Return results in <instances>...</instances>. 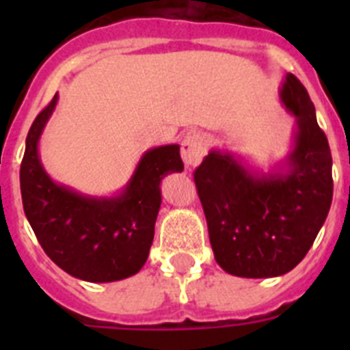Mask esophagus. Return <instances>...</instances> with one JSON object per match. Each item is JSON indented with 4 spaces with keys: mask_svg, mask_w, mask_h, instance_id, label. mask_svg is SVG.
Masks as SVG:
<instances>
[{
    "mask_svg": "<svg viewBox=\"0 0 350 350\" xmlns=\"http://www.w3.org/2000/svg\"><path fill=\"white\" fill-rule=\"evenodd\" d=\"M203 154H205V140L200 133H187L182 140V159L187 168H194L200 165Z\"/></svg>",
    "mask_w": 350,
    "mask_h": 350,
    "instance_id": "esophagus-1",
    "label": "esophagus"
}]
</instances>
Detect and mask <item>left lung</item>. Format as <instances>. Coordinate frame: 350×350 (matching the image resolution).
Returning <instances> with one entry per match:
<instances>
[{
    "instance_id": "obj_1",
    "label": "left lung",
    "mask_w": 350,
    "mask_h": 350,
    "mask_svg": "<svg viewBox=\"0 0 350 350\" xmlns=\"http://www.w3.org/2000/svg\"><path fill=\"white\" fill-rule=\"evenodd\" d=\"M280 101L296 117L289 154L270 172L212 148L194 172L215 261L230 275L287 273L310 250L333 200L332 150L307 89L293 73Z\"/></svg>"
}]
</instances>
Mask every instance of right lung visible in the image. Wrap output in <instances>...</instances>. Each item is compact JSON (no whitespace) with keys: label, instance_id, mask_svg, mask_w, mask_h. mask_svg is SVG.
Here are the masks:
<instances>
[{"label":"right lung","instance_id":"1","mask_svg":"<svg viewBox=\"0 0 350 350\" xmlns=\"http://www.w3.org/2000/svg\"><path fill=\"white\" fill-rule=\"evenodd\" d=\"M57 105V94L36 116L21 163L24 213L52 261L85 282H116L138 273L148 258L161 206V180L182 172L177 144L150 148L126 187L98 198L57 184L42 165L40 137Z\"/></svg>","mask_w":350,"mask_h":350}]
</instances>
